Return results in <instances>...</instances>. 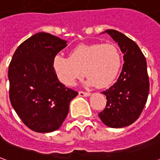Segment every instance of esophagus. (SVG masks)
<instances>
[{
    "label": "esophagus",
    "mask_w": 160,
    "mask_h": 160,
    "mask_svg": "<svg viewBox=\"0 0 160 160\" xmlns=\"http://www.w3.org/2000/svg\"><path fill=\"white\" fill-rule=\"evenodd\" d=\"M91 95L90 92H79V96L80 97H89Z\"/></svg>",
    "instance_id": "esophagus-1"
}]
</instances>
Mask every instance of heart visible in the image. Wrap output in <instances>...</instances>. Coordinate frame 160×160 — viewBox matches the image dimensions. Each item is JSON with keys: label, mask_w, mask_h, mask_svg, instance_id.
Returning a JSON list of instances; mask_svg holds the SVG:
<instances>
[{"label": "heart", "mask_w": 160, "mask_h": 160, "mask_svg": "<svg viewBox=\"0 0 160 160\" xmlns=\"http://www.w3.org/2000/svg\"><path fill=\"white\" fill-rule=\"evenodd\" d=\"M122 56L113 43L80 44L71 50L69 58L56 55L52 68L56 78L65 86H72L75 80L86 75L87 86L103 88L111 85L118 76Z\"/></svg>", "instance_id": "heart-1"}]
</instances>
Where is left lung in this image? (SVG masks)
I'll use <instances>...</instances> for the list:
<instances>
[{
	"label": "left lung",
	"instance_id": "obj_1",
	"mask_svg": "<svg viewBox=\"0 0 160 160\" xmlns=\"http://www.w3.org/2000/svg\"><path fill=\"white\" fill-rule=\"evenodd\" d=\"M102 33H107L118 42L124 63L117 82L102 92L107 103L98 117L108 127L119 128L137 120L147 103L149 92L147 61L139 46L122 32L111 29Z\"/></svg>",
	"mask_w": 160,
	"mask_h": 160
}]
</instances>
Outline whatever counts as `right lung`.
Here are the masks:
<instances>
[{
  "label": "right lung",
  "mask_w": 160,
  "mask_h": 160,
  "mask_svg": "<svg viewBox=\"0 0 160 160\" xmlns=\"http://www.w3.org/2000/svg\"><path fill=\"white\" fill-rule=\"evenodd\" d=\"M67 42L49 33H37L17 48L9 64L11 104L23 122L38 133L58 129L70 101L78 95L60 82L52 68L53 57Z\"/></svg>",
  "instance_id": "1"
}]
</instances>
